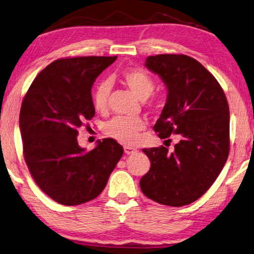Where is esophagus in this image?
Returning a JSON list of instances; mask_svg holds the SVG:
<instances>
[{"label":"esophagus","instance_id":"esophagus-1","mask_svg":"<svg viewBox=\"0 0 254 254\" xmlns=\"http://www.w3.org/2000/svg\"><path fill=\"white\" fill-rule=\"evenodd\" d=\"M137 150L135 149V147H132V146H128V145H126L124 146V153L126 154H133L135 153Z\"/></svg>","mask_w":254,"mask_h":254}]
</instances>
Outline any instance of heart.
I'll return each mask as SVG.
<instances>
[{
    "mask_svg": "<svg viewBox=\"0 0 254 254\" xmlns=\"http://www.w3.org/2000/svg\"><path fill=\"white\" fill-rule=\"evenodd\" d=\"M121 80L133 94L140 100H146L154 90V82L145 71L141 68H130L122 73ZM110 83L103 81L95 87L93 105L96 111L104 112L108 108ZM145 122L141 118H114L104 127L108 136L126 144H133L144 130Z\"/></svg>",
    "mask_w": 254,
    "mask_h": 254,
    "instance_id": "1",
    "label": "heart"
}]
</instances>
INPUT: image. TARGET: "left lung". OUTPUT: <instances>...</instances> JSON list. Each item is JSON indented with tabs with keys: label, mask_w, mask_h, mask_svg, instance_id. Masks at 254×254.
I'll return each mask as SVG.
<instances>
[{
	"label": "left lung",
	"mask_w": 254,
	"mask_h": 254,
	"mask_svg": "<svg viewBox=\"0 0 254 254\" xmlns=\"http://www.w3.org/2000/svg\"><path fill=\"white\" fill-rule=\"evenodd\" d=\"M144 66L168 91L154 131L160 139L178 134L180 141L173 152L163 145L142 150L151 168L140 180L141 190L160 204H190L209 190L227 162L228 101L215 77L188 55L147 57Z\"/></svg>",
	"instance_id": "1"
}]
</instances>
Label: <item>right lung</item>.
I'll return each mask as SVG.
<instances>
[{
    "label": "right lung",
    "instance_id": "add662e5",
    "mask_svg": "<svg viewBox=\"0 0 254 254\" xmlns=\"http://www.w3.org/2000/svg\"><path fill=\"white\" fill-rule=\"evenodd\" d=\"M117 57L60 59L41 71L24 96L20 112L23 153L34 181L63 205L95 199L123 154L113 139L86 151L79 131L95 114L91 89Z\"/></svg>",
    "mask_w": 254,
    "mask_h": 254
}]
</instances>
